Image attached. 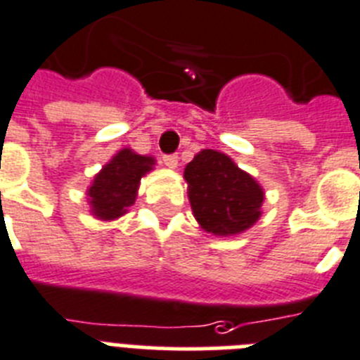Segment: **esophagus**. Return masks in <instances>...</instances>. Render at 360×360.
Segmentation results:
<instances>
[{
    "mask_svg": "<svg viewBox=\"0 0 360 360\" xmlns=\"http://www.w3.org/2000/svg\"><path fill=\"white\" fill-rule=\"evenodd\" d=\"M164 164L167 165L169 169H176L178 167V156L176 155H165Z\"/></svg>",
    "mask_w": 360,
    "mask_h": 360,
    "instance_id": "1",
    "label": "esophagus"
}]
</instances>
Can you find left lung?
<instances>
[{"label": "left lung", "instance_id": "8db88e82", "mask_svg": "<svg viewBox=\"0 0 360 360\" xmlns=\"http://www.w3.org/2000/svg\"><path fill=\"white\" fill-rule=\"evenodd\" d=\"M184 180L193 214L205 233L240 235L262 217V186L220 150L196 153L184 169Z\"/></svg>", "mask_w": 360, "mask_h": 360}]
</instances>
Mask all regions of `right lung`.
Segmentation results:
<instances>
[{"instance_id": "1", "label": "right lung", "mask_w": 360, "mask_h": 360, "mask_svg": "<svg viewBox=\"0 0 360 360\" xmlns=\"http://www.w3.org/2000/svg\"><path fill=\"white\" fill-rule=\"evenodd\" d=\"M155 156L138 155L124 147L94 174L87 189L91 214L110 222L124 217L138 196L140 180L155 169Z\"/></svg>"}]
</instances>
